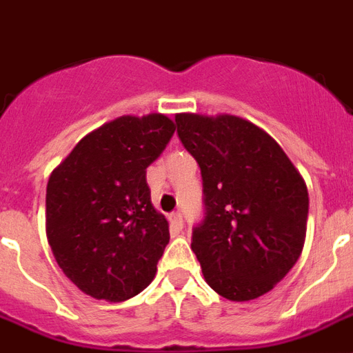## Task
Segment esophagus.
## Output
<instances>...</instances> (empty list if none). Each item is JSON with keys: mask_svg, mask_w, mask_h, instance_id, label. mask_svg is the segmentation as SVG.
<instances>
[{"mask_svg": "<svg viewBox=\"0 0 353 353\" xmlns=\"http://www.w3.org/2000/svg\"><path fill=\"white\" fill-rule=\"evenodd\" d=\"M170 222H171V227H173L174 231H180L183 227V216L182 212H173L170 216Z\"/></svg>", "mask_w": 353, "mask_h": 353, "instance_id": "esophagus-1", "label": "esophagus"}]
</instances>
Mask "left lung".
I'll list each match as a JSON object with an SVG mask.
<instances>
[{"label":"left lung","mask_w":353,"mask_h":353,"mask_svg":"<svg viewBox=\"0 0 353 353\" xmlns=\"http://www.w3.org/2000/svg\"><path fill=\"white\" fill-rule=\"evenodd\" d=\"M202 173L203 218L191 249L209 287L231 301L267 294L305 243L308 191L278 142L234 115L174 117Z\"/></svg>","instance_id":"1"}]
</instances>
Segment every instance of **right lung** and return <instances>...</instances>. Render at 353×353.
Masks as SVG:
<instances>
[{
    "label": "right lung",
    "instance_id": "right-lung-1",
    "mask_svg": "<svg viewBox=\"0 0 353 353\" xmlns=\"http://www.w3.org/2000/svg\"><path fill=\"white\" fill-rule=\"evenodd\" d=\"M160 113L124 115L92 131L46 185V238L63 272L84 294L119 303L153 281L170 243L145 182L173 137Z\"/></svg>",
    "mask_w": 353,
    "mask_h": 353
}]
</instances>
